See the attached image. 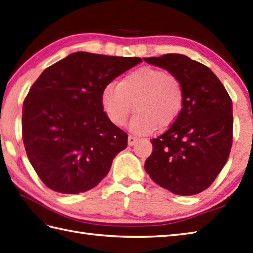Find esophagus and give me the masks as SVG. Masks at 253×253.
<instances>
[{"mask_svg": "<svg viewBox=\"0 0 253 253\" xmlns=\"http://www.w3.org/2000/svg\"><path fill=\"white\" fill-rule=\"evenodd\" d=\"M137 141H138V138L133 137V136H129L128 137V145L129 146H132V145H134V144L137 143Z\"/></svg>", "mask_w": 253, "mask_h": 253, "instance_id": "1", "label": "esophagus"}]
</instances>
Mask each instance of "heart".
Masks as SVG:
<instances>
[{
	"label": "heart",
	"mask_w": 253,
	"mask_h": 253,
	"mask_svg": "<svg viewBox=\"0 0 253 253\" xmlns=\"http://www.w3.org/2000/svg\"><path fill=\"white\" fill-rule=\"evenodd\" d=\"M110 122L123 126L136 104L137 112L129 128L137 134H148L168 127L178 119L184 104V91L173 75L154 67H141L126 74L121 83L110 82L100 96Z\"/></svg>",
	"instance_id": "heart-1"
}]
</instances>
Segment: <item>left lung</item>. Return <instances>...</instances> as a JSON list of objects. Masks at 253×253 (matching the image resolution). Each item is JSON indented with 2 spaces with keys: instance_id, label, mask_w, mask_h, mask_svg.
<instances>
[{
  "instance_id": "obj_1",
  "label": "left lung",
  "mask_w": 253,
  "mask_h": 253,
  "mask_svg": "<svg viewBox=\"0 0 253 253\" xmlns=\"http://www.w3.org/2000/svg\"><path fill=\"white\" fill-rule=\"evenodd\" d=\"M167 70L184 91L179 117L166 132L151 140L144 168L156 184L177 195H195L212 184L230 155L233 105L211 70L180 54L144 58Z\"/></svg>"
}]
</instances>
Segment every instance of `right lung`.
<instances>
[{
    "instance_id": "obj_1",
    "label": "right lung",
    "mask_w": 253,
    "mask_h": 253,
    "mask_svg": "<svg viewBox=\"0 0 253 253\" xmlns=\"http://www.w3.org/2000/svg\"><path fill=\"white\" fill-rule=\"evenodd\" d=\"M142 59L78 51L45 69L22 107V139L43 183L63 194L99 184L128 136L101 107L104 85Z\"/></svg>"
}]
</instances>
